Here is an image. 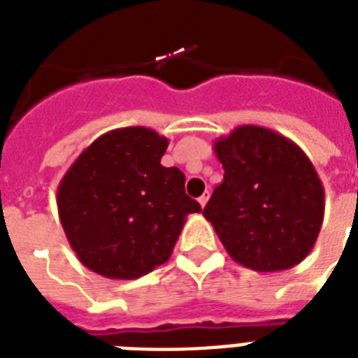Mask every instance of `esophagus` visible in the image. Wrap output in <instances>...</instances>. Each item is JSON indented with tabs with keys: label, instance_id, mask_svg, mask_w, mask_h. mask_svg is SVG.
I'll return each instance as SVG.
<instances>
[{
	"label": "esophagus",
	"instance_id": "34e87169",
	"mask_svg": "<svg viewBox=\"0 0 358 358\" xmlns=\"http://www.w3.org/2000/svg\"><path fill=\"white\" fill-rule=\"evenodd\" d=\"M208 199H210V193H204V195L201 196V199H199V202H201V206L204 208L206 206V202H208Z\"/></svg>",
	"mask_w": 358,
	"mask_h": 358
}]
</instances>
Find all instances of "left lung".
I'll list each match as a JSON object with an SVG mask.
<instances>
[{
  "instance_id": "1",
  "label": "left lung",
  "mask_w": 358,
  "mask_h": 358,
  "mask_svg": "<svg viewBox=\"0 0 358 358\" xmlns=\"http://www.w3.org/2000/svg\"><path fill=\"white\" fill-rule=\"evenodd\" d=\"M224 178L202 215L224 249L252 271L297 266L316 243L325 191L305 152L262 126H238L215 141Z\"/></svg>"
}]
</instances>
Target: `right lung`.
<instances>
[{
  "label": "right lung",
  "instance_id": "obj_1",
  "mask_svg": "<svg viewBox=\"0 0 358 358\" xmlns=\"http://www.w3.org/2000/svg\"><path fill=\"white\" fill-rule=\"evenodd\" d=\"M169 139L143 126L111 129L81 152L57 187L64 234L80 262L108 278H139L173 255L189 213L184 173L163 167Z\"/></svg>",
  "mask_w": 358,
  "mask_h": 358
}]
</instances>
